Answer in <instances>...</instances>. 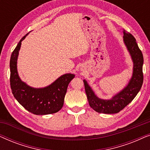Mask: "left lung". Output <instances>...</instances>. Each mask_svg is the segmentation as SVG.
<instances>
[{
    "mask_svg": "<svg viewBox=\"0 0 150 150\" xmlns=\"http://www.w3.org/2000/svg\"><path fill=\"white\" fill-rule=\"evenodd\" d=\"M123 33L124 42L134 63L133 75L128 86L111 100H106L99 99L88 85L87 81L85 80L83 81L89 105L94 110L100 113H117L132 101L142 87L143 82L142 52L139 49L134 36L124 29Z\"/></svg>",
    "mask_w": 150,
    "mask_h": 150,
    "instance_id": "1",
    "label": "left lung"
}]
</instances>
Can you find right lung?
<instances>
[{"instance_id":"1","label":"right lung","mask_w":150,"mask_h":150,"mask_svg":"<svg viewBox=\"0 0 150 150\" xmlns=\"http://www.w3.org/2000/svg\"><path fill=\"white\" fill-rule=\"evenodd\" d=\"M24 35L12 52L10 59V85L12 93L23 107L35 115H48L58 112L63 106L67 86L75 75L67 74L59 77L48 87L34 89L23 83L18 76L17 59Z\"/></svg>"}]
</instances>
